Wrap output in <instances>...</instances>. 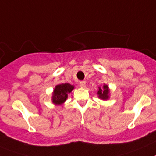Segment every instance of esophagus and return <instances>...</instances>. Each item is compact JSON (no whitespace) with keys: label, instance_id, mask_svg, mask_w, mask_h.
<instances>
[{"label":"esophagus","instance_id":"esophagus-1","mask_svg":"<svg viewBox=\"0 0 156 156\" xmlns=\"http://www.w3.org/2000/svg\"><path fill=\"white\" fill-rule=\"evenodd\" d=\"M79 85L80 87H85L86 86V82L85 81H80Z\"/></svg>","mask_w":156,"mask_h":156}]
</instances>
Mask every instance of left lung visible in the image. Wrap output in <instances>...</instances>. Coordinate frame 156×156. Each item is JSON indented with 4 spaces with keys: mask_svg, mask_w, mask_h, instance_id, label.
<instances>
[{
    "mask_svg": "<svg viewBox=\"0 0 156 156\" xmlns=\"http://www.w3.org/2000/svg\"><path fill=\"white\" fill-rule=\"evenodd\" d=\"M108 93H109V90H108V87L107 85L104 84L103 88H100L99 87V91L97 92V94L99 95V97L103 100H107V99L108 98Z\"/></svg>",
    "mask_w": 156,
    "mask_h": 156,
    "instance_id": "8db88e82",
    "label": "left lung"
}]
</instances>
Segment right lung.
<instances>
[{"label":"right lung","instance_id":"obj_1","mask_svg":"<svg viewBox=\"0 0 156 156\" xmlns=\"http://www.w3.org/2000/svg\"><path fill=\"white\" fill-rule=\"evenodd\" d=\"M74 88L73 85L69 83H61L56 85L54 89L52 102L56 104H61L67 100L68 94L72 92Z\"/></svg>","mask_w":156,"mask_h":156}]
</instances>
